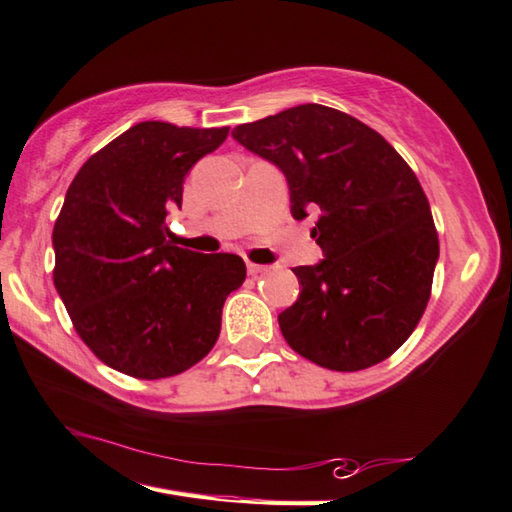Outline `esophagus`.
I'll return each instance as SVG.
<instances>
[{"mask_svg": "<svg viewBox=\"0 0 512 512\" xmlns=\"http://www.w3.org/2000/svg\"><path fill=\"white\" fill-rule=\"evenodd\" d=\"M246 268H248V275H262V273H266L268 271V266H259V264H253V262H248L246 264Z\"/></svg>", "mask_w": 512, "mask_h": 512, "instance_id": "1", "label": "esophagus"}]
</instances>
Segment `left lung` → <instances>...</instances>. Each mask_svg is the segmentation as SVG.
Wrapping results in <instances>:
<instances>
[{
  "mask_svg": "<svg viewBox=\"0 0 512 512\" xmlns=\"http://www.w3.org/2000/svg\"><path fill=\"white\" fill-rule=\"evenodd\" d=\"M282 170L293 219L324 259L297 266L302 291L277 315L293 351L333 371L378 365L416 329L430 300L439 237L430 203L401 154L338 109L297 105L232 129Z\"/></svg>",
  "mask_w": 512,
  "mask_h": 512,
  "instance_id": "left-lung-1",
  "label": "left lung"
}]
</instances>
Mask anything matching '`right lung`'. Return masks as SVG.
Masks as SVG:
<instances>
[{
	"label": "right lung",
	"mask_w": 512,
	"mask_h": 512,
	"mask_svg": "<svg viewBox=\"0 0 512 512\" xmlns=\"http://www.w3.org/2000/svg\"><path fill=\"white\" fill-rule=\"evenodd\" d=\"M228 127L145 120L80 167L53 228V284L73 327L120 374L176 376L208 356L226 297L246 280L239 255L174 246L167 210L192 165Z\"/></svg>",
	"instance_id": "obj_1"
}]
</instances>
